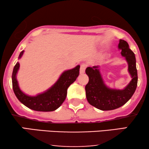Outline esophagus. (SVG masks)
<instances>
[{"label":"esophagus","mask_w":149,"mask_h":149,"mask_svg":"<svg viewBox=\"0 0 149 149\" xmlns=\"http://www.w3.org/2000/svg\"><path fill=\"white\" fill-rule=\"evenodd\" d=\"M86 65L85 64H83L81 65V67H80V74H83V73L85 72V68H86Z\"/></svg>","instance_id":"1"}]
</instances>
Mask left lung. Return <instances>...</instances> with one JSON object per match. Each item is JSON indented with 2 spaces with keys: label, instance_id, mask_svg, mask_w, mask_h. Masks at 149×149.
Returning <instances> with one entry per match:
<instances>
[{
  "label": "left lung",
  "instance_id": "left-lung-1",
  "mask_svg": "<svg viewBox=\"0 0 149 149\" xmlns=\"http://www.w3.org/2000/svg\"><path fill=\"white\" fill-rule=\"evenodd\" d=\"M119 49L122 56L128 64V70L132 81L124 89H110L106 86L100 72V67H87L85 73L89 77V82L85 85V93L88 102L102 111H111L125 104L135 92L138 83V73L136 66L135 54L129 48L125 40L120 39Z\"/></svg>",
  "mask_w": 149,
  "mask_h": 149
}]
</instances>
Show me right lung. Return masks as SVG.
<instances>
[{
    "label": "right lung",
    "instance_id": "right-lung-1",
    "mask_svg": "<svg viewBox=\"0 0 149 149\" xmlns=\"http://www.w3.org/2000/svg\"><path fill=\"white\" fill-rule=\"evenodd\" d=\"M24 54V51L20 53L19 58ZM19 68V62L15 65L12 73V85L14 93L17 99L29 109L36 111L49 112L54 111L62 105L66 97L67 89L68 87L76 81L79 74L80 66L64 72L58 81L45 92L36 96H28L20 90L16 74Z\"/></svg>",
    "mask_w": 149,
    "mask_h": 149
}]
</instances>
